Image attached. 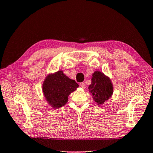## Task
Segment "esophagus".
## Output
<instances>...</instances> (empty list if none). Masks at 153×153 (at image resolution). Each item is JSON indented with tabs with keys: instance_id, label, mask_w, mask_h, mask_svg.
Masks as SVG:
<instances>
[{
	"instance_id": "34e87169",
	"label": "esophagus",
	"mask_w": 153,
	"mask_h": 153,
	"mask_svg": "<svg viewBox=\"0 0 153 153\" xmlns=\"http://www.w3.org/2000/svg\"><path fill=\"white\" fill-rule=\"evenodd\" d=\"M79 85L82 87V88H83V89H85V83H83V82H82V83H80V84H79Z\"/></svg>"
}]
</instances>
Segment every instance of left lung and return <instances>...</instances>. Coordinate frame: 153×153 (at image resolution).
<instances>
[{
    "mask_svg": "<svg viewBox=\"0 0 153 153\" xmlns=\"http://www.w3.org/2000/svg\"><path fill=\"white\" fill-rule=\"evenodd\" d=\"M88 89L93 100L99 105L109 100L113 93V86L110 78L100 71H95L92 74L91 83Z\"/></svg>",
    "mask_w": 153,
    "mask_h": 153,
    "instance_id": "left-lung-1",
    "label": "left lung"
}]
</instances>
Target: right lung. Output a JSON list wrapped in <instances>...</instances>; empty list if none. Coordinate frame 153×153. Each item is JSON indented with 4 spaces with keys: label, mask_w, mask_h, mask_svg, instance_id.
I'll list each match as a JSON object with an SVG mask.
<instances>
[{
    "label": "right lung",
    "mask_w": 153,
    "mask_h": 153,
    "mask_svg": "<svg viewBox=\"0 0 153 153\" xmlns=\"http://www.w3.org/2000/svg\"><path fill=\"white\" fill-rule=\"evenodd\" d=\"M79 85L65 76L63 71L50 74L46 77L42 84V92L48 103L53 109L65 105L68 96L76 91Z\"/></svg>",
    "instance_id": "add662e5"
}]
</instances>
